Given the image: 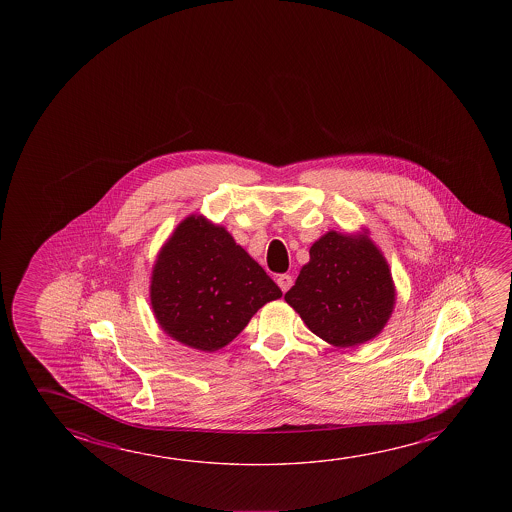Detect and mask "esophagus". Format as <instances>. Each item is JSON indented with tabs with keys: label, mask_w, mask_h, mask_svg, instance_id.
<instances>
[{
	"label": "esophagus",
	"mask_w": 512,
	"mask_h": 512,
	"mask_svg": "<svg viewBox=\"0 0 512 512\" xmlns=\"http://www.w3.org/2000/svg\"><path fill=\"white\" fill-rule=\"evenodd\" d=\"M277 284L280 289H282V293L285 291H289L291 289V285H293V277H289V275H280L277 278Z\"/></svg>",
	"instance_id": "obj_1"
}]
</instances>
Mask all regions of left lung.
Masks as SVG:
<instances>
[{
	"label": "left lung",
	"mask_w": 512,
	"mask_h": 512,
	"mask_svg": "<svg viewBox=\"0 0 512 512\" xmlns=\"http://www.w3.org/2000/svg\"><path fill=\"white\" fill-rule=\"evenodd\" d=\"M309 255L285 302L312 334L336 348L375 339L393 314L396 287L368 228L355 234L330 230L310 246Z\"/></svg>",
	"instance_id": "obj_1"
}]
</instances>
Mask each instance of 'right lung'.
<instances>
[{
	"instance_id": "right-lung-1",
	"label": "right lung",
	"mask_w": 512,
	"mask_h": 512,
	"mask_svg": "<svg viewBox=\"0 0 512 512\" xmlns=\"http://www.w3.org/2000/svg\"><path fill=\"white\" fill-rule=\"evenodd\" d=\"M282 291L227 228L191 214L162 244L151 269L150 303L171 339L200 352L232 343Z\"/></svg>"
}]
</instances>
